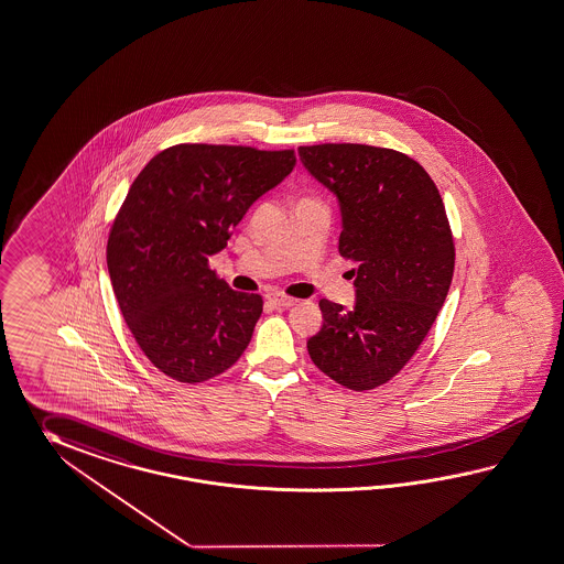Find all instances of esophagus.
Listing matches in <instances>:
<instances>
[{
  "label": "esophagus",
  "instance_id": "esophagus-1",
  "mask_svg": "<svg viewBox=\"0 0 564 564\" xmlns=\"http://www.w3.org/2000/svg\"><path fill=\"white\" fill-rule=\"evenodd\" d=\"M269 302L273 303L275 307L279 310H285V307H291V305H295L297 300H293V297H288V295H281V293H273V295H269Z\"/></svg>",
  "mask_w": 564,
  "mask_h": 564
}]
</instances>
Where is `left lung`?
Listing matches in <instances>:
<instances>
[{
  "label": "left lung",
  "instance_id": "8db88e82",
  "mask_svg": "<svg viewBox=\"0 0 564 564\" xmlns=\"http://www.w3.org/2000/svg\"><path fill=\"white\" fill-rule=\"evenodd\" d=\"M297 152L336 195L338 250L357 262L355 307L319 300L324 324L307 352L336 383L369 391L410 362L438 316L454 273L451 224L438 187L403 152L346 142Z\"/></svg>",
  "mask_w": 564,
  "mask_h": 564
}]
</instances>
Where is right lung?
Listing matches in <instances>:
<instances>
[{"instance_id": "1", "label": "right lung", "mask_w": 564, "mask_h": 564, "mask_svg": "<svg viewBox=\"0 0 564 564\" xmlns=\"http://www.w3.org/2000/svg\"><path fill=\"white\" fill-rule=\"evenodd\" d=\"M293 166V151L177 144L132 183L111 226L108 271L134 340L166 377L204 383L247 350L262 297L234 291L207 261Z\"/></svg>"}]
</instances>
